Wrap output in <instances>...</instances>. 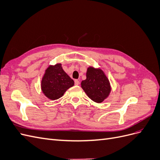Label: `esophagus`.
<instances>
[{
  "mask_svg": "<svg viewBox=\"0 0 160 160\" xmlns=\"http://www.w3.org/2000/svg\"><path fill=\"white\" fill-rule=\"evenodd\" d=\"M79 81L78 80V79H75V85H79Z\"/></svg>",
  "mask_w": 160,
  "mask_h": 160,
  "instance_id": "obj_1",
  "label": "esophagus"
}]
</instances>
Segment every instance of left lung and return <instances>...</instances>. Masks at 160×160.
Segmentation results:
<instances>
[{
  "instance_id": "left-lung-1",
  "label": "left lung",
  "mask_w": 160,
  "mask_h": 160,
  "mask_svg": "<svg viewBox=\"0 0 160 160\" xmlns=\"http://www.w3.org/2000/svg\"><path fill=\"white\" fill-rule=\"evenodd\" d=\"M86 77V79L81 82L82 89L91 100L101 103L108 98L111 91L108 77L101 69L91 67L88 69Z\"/></svg>"
}]
</instances>
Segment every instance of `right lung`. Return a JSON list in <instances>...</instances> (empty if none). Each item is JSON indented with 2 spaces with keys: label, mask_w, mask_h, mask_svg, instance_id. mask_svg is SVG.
Listing matches in <instances>:
<instances>
[{
  "label": "right lung",
  "mask_w": 160,
  "mask_h": 160,
  "mask_svg": "<svg viewBox=\"0 0 160 160\" xmlns=\"http://www.w3.org/2000/svg\"><path fill=\"white\" fill-rule=\"evenodd\" d=\"M73 85V80L62 69L61 64L50 65L41 81L43 93L52 100L61 98L65 92Z\"/></svg>",
  "instance_id": "obj_1"
}]
</instances>
